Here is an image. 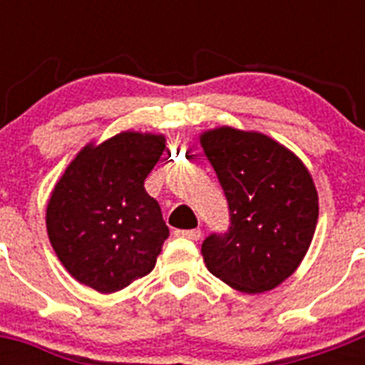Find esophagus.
<instances>
[{"label":"esophagus","mask_w":365,"mask_h":365,"mask_svg":"<svg viewBox=\"0 0 365 365\" xmlns=\"http://www.w3.org/2000/svg\"><path fill=\"white\" fill-rule=\"evenodd\" d=\"M173 234H175V237H185V240L192 241H197L201 237V230L199 228H193V230H175Z\"/></svg>","instance_id":"obj_1"}]
</instances>
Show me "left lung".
Wrapping results in <instances>:
<instances>
[{
  "mask_svg": "<svg viewBox=\"0 0 365 365\" xmlns=\"http://www.w3.org/2000/svg\"><path fill=\"white\" fill-rule=\"evenodd\" d=\"M228 202L230 227L202 241L215 278L247 294L285 282L302 263L318 221V193L294 153L252 131L219 128L201 137Z\"/></svg>",
  "mask_w": 365,
  "mask_h": 365,
  "instance_id": "left-lung-1",
  "label": "left lung"
}]
</instances>
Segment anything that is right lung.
I'll list each match as a JSON object with an SVG mask.
<instances>
[{"mask_svg": "<svg viewBox=\"0 0 365 365\" xmlns=\"http://www.w3.org/2000/svg\"><path fill=\"white\" fill-rule=\"evenodd\" d=\"M164 148L160 135L125 131L67 166L47 205V232L74 279L109 294L153 270L170 230L144 180Z\"/></svg>", "mask_w": 365, "mask_h": 365, "instance_id": "1", "label": "right lung"}]
</instances>
